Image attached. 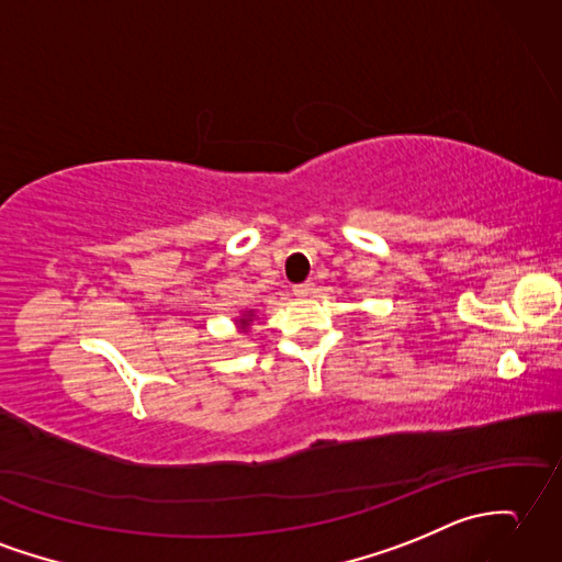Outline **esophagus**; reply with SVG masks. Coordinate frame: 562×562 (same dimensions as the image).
Listing matches in <instances>:
<instances>
[{
  "mask_svg": "<svg viewBox=\"0 0 562 562\" xmlns=\"http://www.w3.org/2000/svg\"><path fill=\"white\" fill-rule=\"evenodd\" d=\"M313 290H316V284H313L311 280H308V282H302V284H294V294H296V296H311Z\"/></svg>",
  "mask_w": 562,
  "mask_h": 562,
  "instance_id": "1",
  "label": "esophagus"
}]
</instances>
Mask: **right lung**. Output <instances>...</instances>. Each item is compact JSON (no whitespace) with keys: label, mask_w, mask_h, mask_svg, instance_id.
<instances>
[{"label":"right lung","mask_w":562,"mask_h":562,"mask_svg":"<svg viewBox=\"0 0 562 562\" xmlns=\"http://www.w3.org/2000/svg\"><path fill=\"white\" fill-rule=\"evenodd\" d=\"M249 323H251V316H249V318H246V316H244V318H239V325H241V328H246V325H249Z\"/></svg>","instance_id":"obj_1"}]
</instances>
